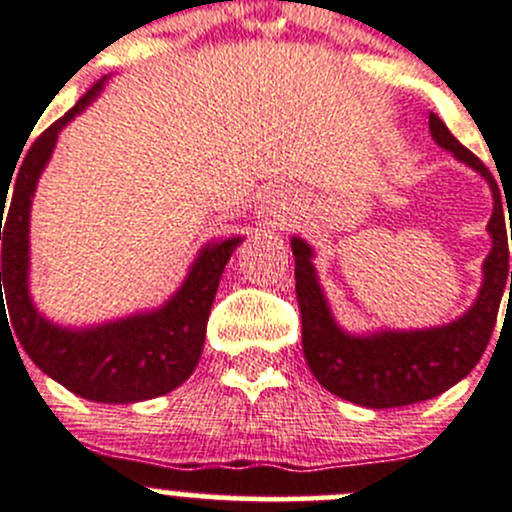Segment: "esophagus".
<instances>
[{
    "label": "esophagus",
    "mask_w": 512,
    "mask_h": 512,
    "mask_svg": "<svg viewBox=\"0 0 512 512\" xmlns=\"http://www.w3.org/2000/svg\"><path fill=\"white\" fill-rule=\"evenodd\" d=\"M288 211H291L288 194H283V191L278 189H271L263 194L261 204H258L256 209V219L261 221L263 229H276V226H281L283 221H286Z\"/></svg>",
    "instance_id": "obj_1"
}]
</instances>
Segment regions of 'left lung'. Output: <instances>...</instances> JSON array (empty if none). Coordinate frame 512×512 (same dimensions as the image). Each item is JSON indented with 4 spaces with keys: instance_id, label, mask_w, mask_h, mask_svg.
<instances>
[{
    "instance_id": "1",
    "label": "left lung",
    "mask_w": 512,
    "mask_h": 512,
    "mask_svg": "<svg viewBox=\"0 0 512 512\" xmlns=\"http://www.w3.org/2000/svg\"><path fill=\"white\" fill-rule=\"evenodd\" d=\"M430 136L440 149L450 151L460 164L478 171L493 194V216L488 221L490 254L483 261V283L473 306L443 326L396 331L381 328L351 333L338 326L318 271L311 244L291 236L296 258V298L301 308L303 356L308 368L333 396L366 408H398L428 401L463 381L490 341L503 291L512 293L508 271V229H505L503 194L488 166L465 149L448 126L430 114ZM512 229V224H510ZM512 239V231H510Z\"/></svg>"
}]
</instances>
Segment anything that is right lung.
<instances>
[{"label":"right lung","mask_w":512,"mask_h":512,"mask_svg":"<svg viewBox=\"0 0 512 512\" xmlns=\"http://www.w3.org/2000/svg\"><path fill=\"white\" fill-rule=\"evenodd\" d=\"M106 79L109 77L91 86L62 119L54 121L29 146L17 179H9V184H14L12 196L7 199V186L4 191L0 189V316L4 318L9 311L7 321H12L14 336L27 356L67 391L96 403H139L171 393L199 366L206 321L219 291L221 273L244 239L231 236L206 244L174 296L151 311L131 313L99 326L74 328L49 321L34 306L29 293V214L34 191L52 159L59 131L101 94ZM4 205L8 206L7 222L3 220ZM4 300L8 301L7 309L3 308Z\"/></svg>","instance_id":"1"}]
</instances>
